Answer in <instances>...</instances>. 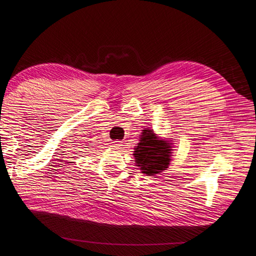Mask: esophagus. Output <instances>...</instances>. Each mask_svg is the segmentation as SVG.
<instances>
[{"label":"esophagus","mask_w":256,"mask_h":256,"mask_svg":"<svg viewBox=\"0 0 256 256\" xmlns=\"http://www.w3.org/2000/svg\"><path fill=\"white\" fill-rule=\"evenodd\" d=\"M110 146H112L114 150H120V146H122V142H120V141H112Z\"/></svg>","instance_id":"34e87169"}]
</instances>
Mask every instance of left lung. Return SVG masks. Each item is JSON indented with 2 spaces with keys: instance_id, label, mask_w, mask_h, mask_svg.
I'll return each mask as SVG.
<instances>
[{
  "instance_id": "left-lung-1",
  "label": "left lung",
  "mask_w": 256,
  "mask_h": 256,
  "mask_svg": "<svg viewBox=\"0 0 256 256\" xmlns=\"http://www.w3.org/2000/svg\"><path fill=\"white\" fill-rule=\"evenodd\" d=\"M133 156L136 166L146 176H155L169 168L172 158V144L155 134L152 128L142 130Z\"/></svg>"
}]
</instances>
